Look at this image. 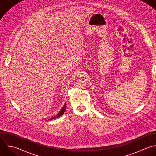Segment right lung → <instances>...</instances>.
<instances>
[{
    "mask_svg": "<svg viewBox=\"0 0 156 156\" xmlns=\"http://www.w3.org/2000/svg\"><path fill=\"white\" fill-rule=\"evenodd\" d=\"M66 104L65 103V105H63V107H62V110L59 112V113H58L56 116H54V117H52V118L49 119H49H55V118H57L61 116L64 113V112L66 111Z\"/></svg>",
    "mask_w": 156,
    "mask_h": 156,
    "instance_id": "add662e5",
    "label": "right lung"
}]
</instances>
